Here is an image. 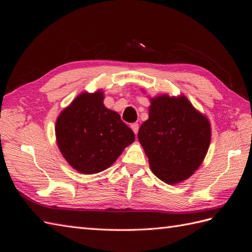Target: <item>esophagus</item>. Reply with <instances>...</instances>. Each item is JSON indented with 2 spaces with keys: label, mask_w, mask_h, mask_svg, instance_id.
Instances as JSON below:
<instances>
[{
  "label": "esophagus",
  "mask_w": 252,
  "mask_h": 252,
  "mask_svg": "<svg viewBox=\"0 0 252 252\" xmlns=\"http://www.w3.org/2000/svg\"><path fill=\"white\" fill-rule=\"evenodd\" d=\"M130 128L132 129V131L136 134V133H138V131H139V124L138 123H133V124L130 125Z\"/></svg>",
  "instance_id": "esophagus-1"
}]
</instances>
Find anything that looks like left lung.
<instances>
[{"instance_id":"left-lung-1","label":"left lung","mask_w":252,"mask_h":252,"mask_svg":"<svg viewBox=\"0 0 252 252\" xmlns=\"http://www.w3.org/2000/svg\"><path fill=\"white\" fill-rule=\"evenodd\" d=\"M150 102L139 141L156 177L166 184H178L202 164L210 145V123L185 95L163 94Z\"/></svg>"}]
</instances>
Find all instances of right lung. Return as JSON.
<instances>
[{
  "mask_svg": "<svg viewBox=\"0 0 252 252\" xmlns=\"http://www.w3.org/2000/svg\"><path fill=\"white\" fill-rule=\"evenodd\" d=\"M103 101L101 90L82 93L60 113L56 123L61 154L83 174L107 169L135 139L120 114L106 108Z\"/></svg>",
  "mask_w": 252,
  "mask_h": 252,
  "instance_id": "right-lung-1",
  "label": "right lung"
}]
</instances>
